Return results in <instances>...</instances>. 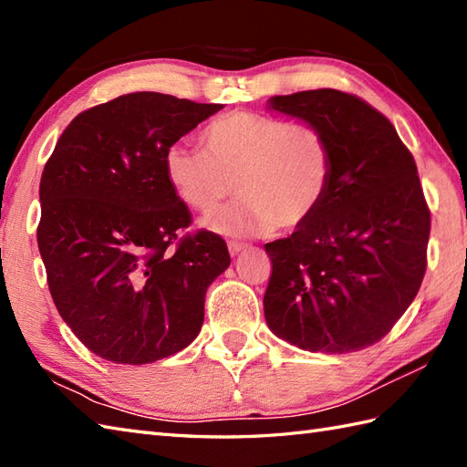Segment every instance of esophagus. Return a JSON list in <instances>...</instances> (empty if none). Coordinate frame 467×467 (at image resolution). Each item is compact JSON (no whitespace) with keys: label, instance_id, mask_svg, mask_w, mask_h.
Masks as SVG:
<instances>
[{"label":"esophagus","instance_id":"esophagus-1","mask_svg":"<svg viewBox=\"0 0 467 467\" xmlns=\"http://www.w3.org/2000/svg\"><path fill=\"white\" fill-rule=\"evenodd\" d=\"M246 246H248L246 243H238V241H229V253H231V256H236L238 253H243Z\"/></svg>","mask_w":467,"mask_h":467}]
</instances>
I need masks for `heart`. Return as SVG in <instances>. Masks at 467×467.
Wrapping results in <instances>:
<instances>
[{
    "label": "heart",
    "mask_w": 467,
    "mask_h": 467,
    "mask_svg": "<svg viewBox=\"0 0 467 467\" xmlns=\"http://www.w3.org/2000/svg\"><path fill=\"white\" fill-rule=\"evenodd\" d=\"M201 149L177 143L165 153V175L177 199L209 214L234 192L233 207L204 219L223 234H265L306 224L330 189L334 150L314 123L253 111L213 119L201 133Z\"/></svg>",
    "instance_id": "1"
}]
</instances>
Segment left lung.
I'll use <instances>...</instances> for the list:
<instances>
[{"instance_id": "left-lung-1", "label": "left lung", "mask_w": 467, "mask_h": 467, "mask_svg": "<svg viewBox=\"0 0 467 467\" xmlns=\"http://www.w3.org/2000/svg\"><path fill=\"white\" fill-rule=\"evenodd\" d=\"M273 111L318 125L334 150L327 199L288 238L265 244V318L308 352L368 348L392 330L426 273L430 209L394 125L360 97L312 89L270 97Z\"/></svg>"}]
</instances>
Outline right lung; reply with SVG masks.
Here are the masks:
<instances>
[{"label":"right lung","instance_id":"right-lung-1","mask_svg":"<svg viewBox=\"0 0 467 467\" xmlns=\"http://www.w3.org/2000/svg\"><path fill=\"white\" fill-rule=\"evenodd\" d=\"M223 105L137 91L65 129L39 182L37 244L73 334L115 364H149L197 338L204 295L231 265L219 234L179 231L191 213L165 153Z\"/></svg>","mask_w":467,"mask_h":467}]
</instances>
